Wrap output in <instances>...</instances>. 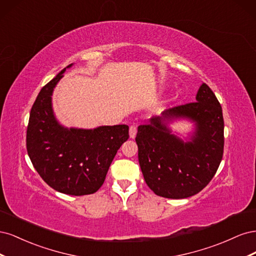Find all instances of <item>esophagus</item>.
<instances>
[{"mask_svg": "<svg viewBox=\"0 0 256 256\" xmlns=\"http://www.w3.org/2000/svg\"><path fill=\"white\" fill-rule=\"evenodd\" d=\"M136 131H138V129H136V125H131L130 126V128H129V136H130L131 138H136Z\"/></svg>", "mask_w": 256, "mask_h": 256, "instance_id": "1", "label": "esophagus"}]
</instances>
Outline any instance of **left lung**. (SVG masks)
<instances>
[{
  "instance_id": "left-lung-1",
  "label": "left lung",
  "mask_w": 256,
  "mask_h": 256,
  "mask_svg": "<svg viewBox=\"0 0 256 256\" xmlns=\"http://www.w3.org/2000/svg\"><path fill=\"white\" fill-rule=\"evenodd\" d=\"M196 122L190 141L172 135L167 124L176 118ZM138 164L147 186L157 196L186 198L203 190L212 180L223 156L222 108L212 88L200 85L196 102L166 110L138 127Z\"/></svg>"
}]
</instances>
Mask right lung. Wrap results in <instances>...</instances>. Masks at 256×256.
<instances>
[{
    "label": "right lung",
    "instance_id": "add662e5",
    "mask_svg": "<svg viewBox=\"0 0 256 256\" xmlns=\"http://www.w3.org/2000/svg\"><path fill=\"white\" fill-rule=\"evenodd\" d=\"M65 70L44 85L30 109L26 150L37 173L51 188L69 196H86L102 186L116 152L128 140L129 127L68 129L60 125L51 96Z\"/></svg>",
    "mask_w": 256,
    "mask_h": 256
}]
</instances>
